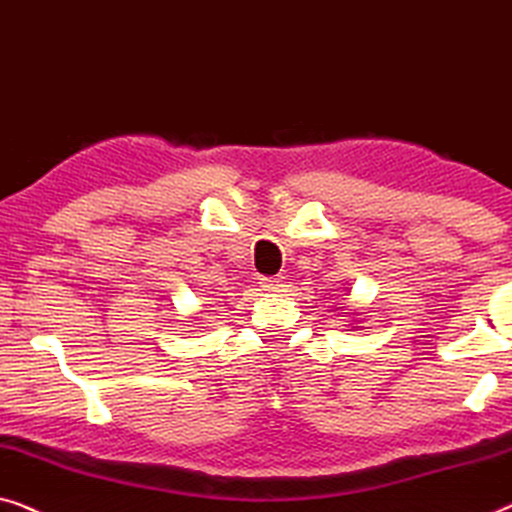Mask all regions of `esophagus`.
I'll use <instances>...</instances> for the list:
<instances>
[{"label":"esophagus","instance_id":"obj_1","mask_svg":"<svg viewBox=\"0 0 512 512\" xmlns=\"http://www.w3.org/2000/svg\"><path fill=\"white\" fill-rule=\"evenodd\" d=\"M259 287L269 294H278L285 290V278L276 276V278H259Z\"/></svg>","mask_w":512,"mask_h":512}]
</instances>
